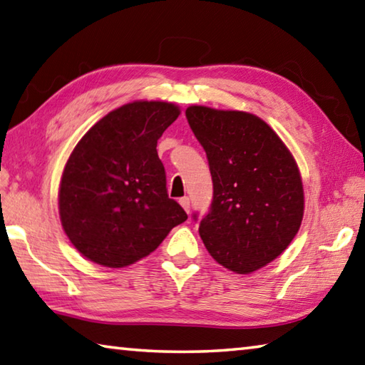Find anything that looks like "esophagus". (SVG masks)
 I'll list each match as a JSON object with an SVG mask.
<instances>
[{
    "label": "esophagus",
    "mask_w": 365,
    "mask_h": 365,
    "mask_svg": "<svg viewBox=\"0 0 365 365\" xmlns=\"http://www.w3.org/2000/svg\"><path fill=\"white\" fill-rule=\"evenodd\" d=\"M180 205L182 206L185 212H189V211H190V200H189V197H182V198H180Z\"/></svg>",
    "instance_id": "esophagus-1"
}]
</instances>
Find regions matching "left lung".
<instances>
[{
    "mask_svg": "<svg viewBox=\"0 0 365 365\" xmlns=\"http://www.w3.org/2000/svg\"><path fill=\"white\" fill-rule=\"evenodd\" d=\"M185 118L208 157L215 189L198 227L206 250L232 272H256L300 229L304 185L297 163L273 128L251 113L194 105Z\"/></svg>",
    "mask_w": 365,
    "mask_h": 365,
    "instance_id": "8db88e82",
    "label": "left lung"
}]
</instances>
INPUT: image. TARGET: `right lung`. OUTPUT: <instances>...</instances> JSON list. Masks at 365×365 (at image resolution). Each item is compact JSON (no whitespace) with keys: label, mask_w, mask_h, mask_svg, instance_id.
Returning <instances> with one entry per match:
<instances>
[{"label":"right lung","mask_w":365,"mask_h":365,"mask_svg":"<svg viewBox=\"0 0 365 365\" xmlns=\"http://www.w3.org/2000/svg\"><path fill=\"white\" fill-rule=\"evenodd\" d=\"M181 109L138 100L100 119L76 144L58 189L66 237L92 262L122 268L149 256L187 219L167 194L157 140Z\"/></svg>","instance_id":"obj_1"}]
</instances>
